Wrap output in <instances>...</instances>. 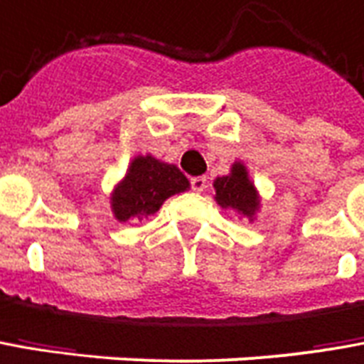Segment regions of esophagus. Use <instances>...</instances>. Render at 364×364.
Instances as JSON below:
<instances>
[{"instance_id":"esophagus-1","label":"esophagus","mask_w":364,"mask_h":364,"mask_svg":"<svg viewBox=\"0 0 364 364\" xmlns=\"http://www.w3.org/2000/svg\"><path fill=\"white\" fill-rule=\"evenodd\" d=\"M191 189L195 191V193H203V191L207 189V177H193L191 179Z\"/></svg>"}]
</instances>
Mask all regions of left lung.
<instances>
[{"label": "left lung", "instance_id": "obj_1", "mask_svg": "<svg viewBox=\"0 0 364 364\" xmlns=\"http://www.w3.org/2000/svg\"><path fill=\"white\" fill-rule=\"evenodd\" d=\"M213 185L217 191L215 200L220 207L236 210L238 215L254 220L258 208H260V197H258V191L254 187V183L248 177L244 164L235 161L230 167V173L217 177Z\"/></svg>", "mask_w": 364, "mask_h": 364}]
</instances>
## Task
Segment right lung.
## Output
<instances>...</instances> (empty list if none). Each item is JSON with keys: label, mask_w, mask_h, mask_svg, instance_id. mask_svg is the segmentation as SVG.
<instances>
[{"label": "right lung", "mask_w": 364, "mask_h": 364, "mask_svg": "<svg viewBox=\"0 0 364 364\" xmlns=\"http://www.w3.org/2000/svg\"><path fill=\"white\" fill-rule=\"evenodd\" d=\"M189 189V179L179 167L164 164L154 156L132 159L128 173L112 193V213L116 220L147 218L156 215L165 199Z\"/></svg>", "instance_id": "obj_1"}]
</instances>
